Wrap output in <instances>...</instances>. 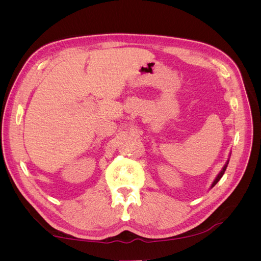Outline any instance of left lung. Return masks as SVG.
Masks as SVG:
<instances>
[{"label": "left lung", "instance_id": "8db88e82", "mask_svg": "<svg viewBox=\"0 0 261 261\" xmlns=\"http://www.w3.org/2000/svg\"><path fill=\"white\" fill-rule=\"evenodd\" d=\"M227 164H228V161L226 162V164L224 165V167H223V169L222 170H221V172L219 173V174H218V176L216 177V179L215 180H213V183H212V185H211V188L213 187V186H215L217 183H218V181L221 179V177H222L223 176V174H224V172H225V170H226V168H227Z\"/></svg>", "mask_w": 261, "mask_h": 261}]
</instances>
